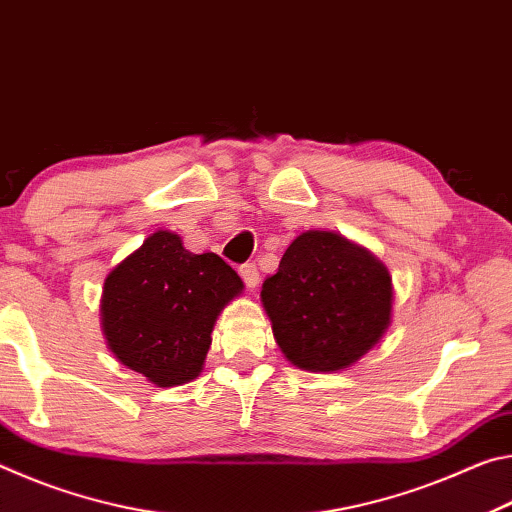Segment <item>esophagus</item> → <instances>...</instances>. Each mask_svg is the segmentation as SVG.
Wrapping results in <instances>:
<instances>
[{
    "label": "esophagus",
    "mask_w": 512,
    "mask_h": 512,
    "mask_svg": "<svg viewBox=\"0 0 512 512\" xmlns=\"http://www.w3.org/2000/svg\"><path fill=\"white\" fill-rule=\"evenodd\" d=\"M239 275H241V280L246 282L248 289H255L257 284H259V271H257L255 264H241L239 266Z\"/></svg>",
    "instance_id": "34e87169"
}]
</instances>
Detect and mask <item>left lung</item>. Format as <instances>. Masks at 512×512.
Here are the masks:
<instances>
[{
  "mask_svg": "<svg viewBox=\"0 0 512 512\" xmlns=\"http://www.w3.org/2000/svg\"><path fill=\"white\" fill-rule=\"evenodd\" d=\"M273 336L293 366L334 372L359 361L391 325L393 284L370 250L336 232L291 241L262 284Z\"/></svg>",
  "mask_w": 512,
  "mask_h": 512,
  "instance_id": "obj_1",
  "label": "left lung"
}]
</instances>
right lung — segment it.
<instances>
[{"mask_svg": "<svg viewBox=\"0 0 512 512\" xmlns=\"http://www.w3.org/2000/svg\"><path fill=\"white\" fill-rule=\"evenodd\" d=\"M241 291L219 255H194L173 232H153L103 282L108 348L155 386L187 384L201 375L216 318Z\"/></svg>", "mask_w": 512, "mask_h": 512, "instance_id": "1", "label": "right lung"}]
</instances>
